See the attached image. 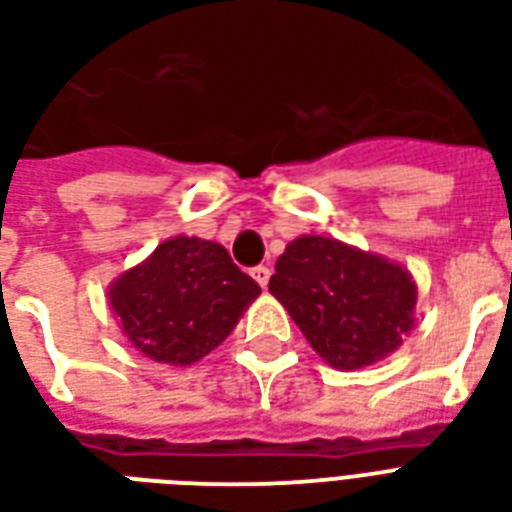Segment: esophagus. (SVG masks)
I'll return each mask as SVG.
<instances>
[{
	"mask_svg": "<svg viewBox=\"0 0 512 512\" xmlns=\"http://www.w3.org/2000/svg\"><path fill=\"white\" fill-rule=\"evenodd\" d=\"M253 275V280H256V283L261 285V288H267L269 285V275H272V272H269V267H256L251 272Z\"/></svg>",
	"mask_w": 512,
	"mask_h": 512,
	"instance_id": "34e87169",
	"label": "esophagus"
}]
</instances>
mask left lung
<instances>
[{"mask_svg":"<svg viewBox=\"0 0 512 512\" xmlns=\"http://www.w3.org/2000/svg\"><path fill=\"white\" fill-rule=\"evenodd\" d=\"M312 350L339 371L395 352L414 328L417 283L403 264L320 235L285 245L269 277Z\"/></svg>","mask_w":512,"mask_h":512,"instance_id":"1","label":"left lung"}]
</instances>
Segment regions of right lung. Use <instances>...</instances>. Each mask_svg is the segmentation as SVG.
Masks as SVG:
<instances>
[{"label": "right lung", "instance_id": "add662e5", "mask_svg": "<svg viewBox=\"0 0 512 512\" xmlns=\"http://www.w3.org/2000/svg\"><path fill=\"white\" fill-rule=\"evenodd\" d=\"M259 293V283L237 269L224 245L178 235L114 277L106 299L141 355L192 366L232 334Z\"/></svg>", "mask_w": 512, "mask_h": 512}]
</instances>
